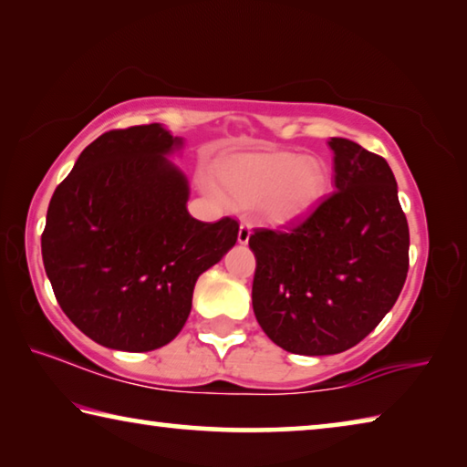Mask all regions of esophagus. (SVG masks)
<instances>
[{
	"mask_svg": "<svg viewBox=\"0 0 467 467\" xmlns=\"http://www.w3.org/2000/svg\"><path fill=\"white\" fill-rule=\"evenodd\" d=\"M236 239H239L241 244H247L249 243V239H251V224L249 223H241L239 236H236Z\"/></svg>",
	"mask_w": 467,
	"mask_h": 467,
	"instance_id": "obj_1",
	"label": "esophagus"
}]
</instances>
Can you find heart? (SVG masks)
Segmentation results:
<instances>
[{
  "instance_id": "b5f03b06",
  "label": "heart",
  "mask_w": 467,
  "mask_h": 467,
  "mask_svg": "<svg viewBox=\"0 0 467 467\" xmlns=\"http://www.w3.org/2000/svg\"><path fill=\"white\" fill-rule=\"evenodd\" d=\"M218 193L236 208H259L274 224H290L317 208L327 193L329 172L317 156L288 150L241 152L214 171Z\"/></svg>"
}]
</instances>
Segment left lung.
<instances>
[{
	"label": "left lung",
	"instance_id": "1",
	"mask_svg": "<svg viewBox=\"0 0 467 467\" xmlns=\"http://www.w3.org/2000/svg\"><path fill=\"white\" fill-rule=\"evenodd\" d=\"M327 144L336 192L292 231L249 239L257 323L303 357L357 346L391 311L408 275L410 231L389 164L352 140Z\"/></svg>",
	"mask_w": 467,
	"mask_h": 467
}]
</instances>
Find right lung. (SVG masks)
<instances>
[{"mask_svg": "<svg viewBox=\"0 0 467 467\" xmlns=\"http://www.w3.org/2000/svg\"><path fill=\"white\" fill-rule=\"evenodd\" d=\"M185 140L161 123L102 133L84 148L47 210L43 264L69 321L125 352L175 339L200 275L234 247L239 223H200L171 161Z\"/></svg>", "mask_w": 467, "mask_h": 467, "instance_id": "add662e5", "label": "right lung"}]
</instances>
